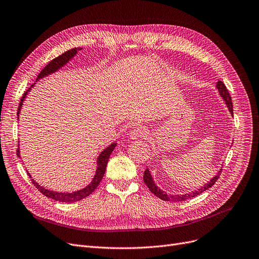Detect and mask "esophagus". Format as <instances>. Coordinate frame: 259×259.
<instances>
[{"label":"esophagus","instance_id":"1","mask_svg":"<svg viewBox=\"0 0 259 259\" xmlns=\"http://www.w3.org/2000/svg\"><path fill=\"white\" fill-rule=\"evenodd\" d=\"M147 135V131L144 127H136L130 130L129 137L132 140H137L140 138H144Z\"/></svg>","mask_w":259,"mask_h":259}]
</instances>
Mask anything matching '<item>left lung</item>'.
<instances>
[{
  "mask_svg": "<svg viewBox=\"0 0 259 259\" xmlns=\"http://www.w3.org/2000/svg\"><path fill=\"white\" fill-rule=\"evenodd\" d=\"M217 89L219 91L220 97H221L225 101V104L227 105L228 111L231 112V114L233 115L234 114V112H233V102H232L231 96H229V93H228V91L226 89V86L224 85L223 82L218 81L217 82ZM221 170H222V168H220V170L218 171V174L214 177H212L211 179H210V181H208L206 185H204V187H200L199 189L193 191V192H188V193H185V194H177V195L167 194V193L164 192V191H162L160 188H158V186L155 184L154 178H152V176H151L148 168L145 169L144 176H143V179H144V183L146 184V186L150 190V192L154 193L157 197L163 199V200H167V202H183V200L192 198V197H194V196H196V195H198L200 193H203L204 191H206L207 189L211 188L215 184V181L218 180V178L220 177V174H221Z\"/></svg>",
  "mask_w": 259,
  "mask_h": 259,
  "instance_id": "obj_1",
  "label": "left lung"
}]
</instances>
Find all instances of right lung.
Masks as SVG:
<instances>
[{
    "label": "right lung",
    "mask_w": 259,
    "mask_h": 259,
    "mask_svg": "<svg viewBox=\"0 0 259 259\" xmlns=\"http://www.w3.org/2000/svg\"><path fill=\"white\" fill-rule=\"evenodd\" d=\"M81 49H82V48H80V47L79 48H73V49H70L68 51L64 52L62 55L55 57V59L52 60L49 64H48L45 67V68L40 71V73L38 74L37 79H36V82L39 81L40 79H44L45 76H48V75H50V74L56 72L57 70H60L62 67H64L67 63L70 62L73 59V56H75L76 53H78V51H80ZM34 85H35V83L32 84L31 88L28 89L23 94V96H22V98L20 100V104H19V108H18V111H17V115H18L17 118L18 119H19V115H20V111L22 109V105H23V102H24V100L26 98V96L28 95V93L31 92V90L34 88ZM116 144H117V143H112L111 145H109L107 148L103 149L100 152L98 158H97V162H96V163H97V166H96V171H95L94 178L92 179V181L88 186L80 189V190H78V191H72V192H57V191H52V190H49V189H46L45 187L40 186L39 184H37V181H35L32 178L31 174L28 173V170H26L27 171V175L31 177L32 183L34 184V186L38 190H39L45 196L49 197V198H52V199H55V200H59V202H62V203L78 202V200H81V199L85 198L86 196H89L90 194H92L94 191L96 190V188L98 187V185L100 184L102 177L104 176L105 168H107L109 158H110L111 154L113 152L114 148L116 147ZM17 156L21 158V156H20V147H19L18 150H17Z\"/></svg>",
    "instance_id": "obj_1"
}]
</instances>
